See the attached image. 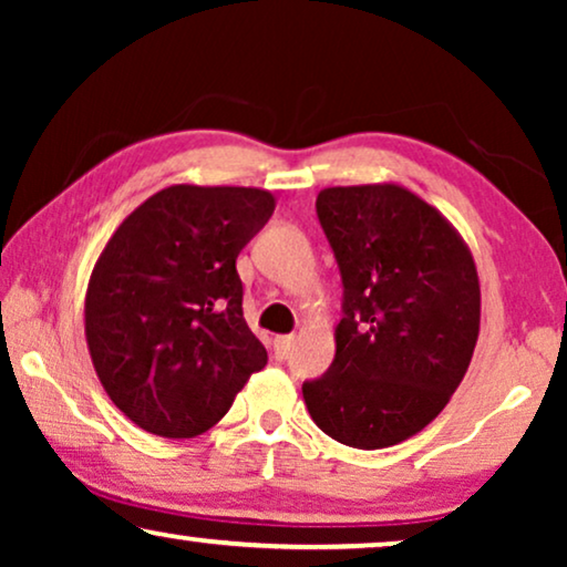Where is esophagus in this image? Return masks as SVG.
<instances>
[{
  "label": "esophagus",
  "instance_id": "obj_1",
  "mask_svg": "<svg viewBox=\"0 0 567 567\" xmlns=\"http://www.w3.org/2000/svg\"><path fill=\"white\" fill-rule=\"evenodd\" d=\"M293 340H297L293 336H278L274 340V351L278 359H286V355H289V351L293 348Z\"/></svg>",
  "mask_w": 567,
  "mask_h": 567
}]
</instances>
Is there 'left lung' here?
I'll list each match as a JSON object with an SVG mask.
<instances>
[{
  "mask_svg": "<svg viewBox=\"0 0 567 567\" xmlns=\"http://www.w3.org/2000/svg\"><path fill=\"white\" fill-rule=\"evenodd\" d=\"M317 216L343 276V320L330 371L301 394L330 439L394 446L467 374L480 336L475 258L439 208L398 183L324 188Z\"/></svg>",
  "mask_w": 567,
  "mask_h": 567,
  "instance_id": "left-lung-1",
  "label": "left lung"
}]
</instances>
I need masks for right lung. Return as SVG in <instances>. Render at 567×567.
Returning a JSON list of instances; mask_svg holds the SVG:
<instances>
[{
    "mask_svg": "<svg viewBox=\"0 0 567 567\" xmlns=\"http://www.w3.org/2000/svg\"><path fill=\"white\" fill-rule=\"evenodd\" d=\"M274 208L262 188L169 185L105 243L84 297V338L107 398L138 429L200 436L268 363L245 322L235 262Z\"/></svg>",
    "mask_w": 567,
    "mask_h": 567,
    "instance_id": "add662e5",
    "label": "right lung"
}]
</instances>
